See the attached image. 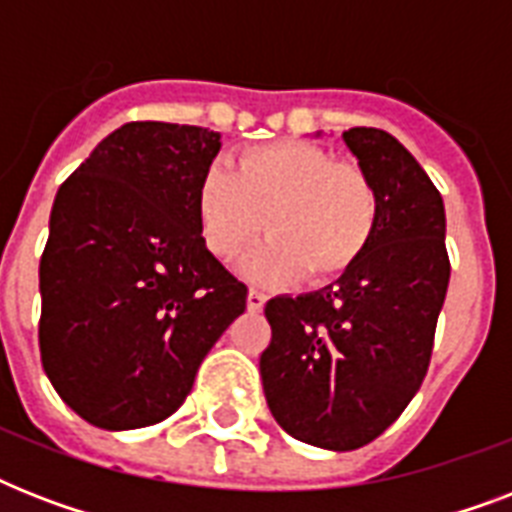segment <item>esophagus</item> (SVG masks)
I'll use <instances>...</instances> for the list:
<instances>
[{"label":"esophagus","instance_id":"esophagus-1","mask_svg":"<svg viewBox=\"0 0 512 512\" xmlns=\"http://www.w3.org/2000/svg\"><path fill=\"white\" fill-rule=\"evenodd\" d=\"M263 305H265V295L263 292H257V289H249V295H247V308L252 313L255 311H263Z\"/></svg>","mask_w":512,"mask_h":512}]
</instances>
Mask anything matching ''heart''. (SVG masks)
<instances>
[{
    "mask_svg": "<svg viewBox=\"0 0 512 512\" xmlns=\"http://www.w3.org/2000/svg\"><path fill=\"white\" fill-rule=\"evenodd\" d=\"M196 220L207 249L231 263L268 231L244 271L257 281L303 273L321 284L364 255L380 220L372 180L350 162H332L305 140H273L244 148L233 172L212 164L196 188Z\"/></svg>",
    "mask_w": 512,
    "mask_h": 512,
    "instance_id": "heart-1",
    "label": "heart"
}]
</instances>
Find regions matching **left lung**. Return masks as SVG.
<instances>
[{
	"label": "left lung",
	"instance_id": "8db88e82",
	"mask_svg": "<svg viewBox=\"0 0 512 512\" xmlns=\"http://www.w3.org/2000/svg\"><path fill=\"white\" fill-rule=\"evenodd\" d=\"M342 140L377 191V231L335 284L268 300L260 356L273 420L332 452L374 441L420 390L452 273L444 199L417 159L374 127Z\"/></svg>",
	"mask_w": 512,
	"mask_h": 512
}]
</instances>
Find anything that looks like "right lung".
Returning <instances> with one entry per match:
<instances>
[{
	"label": "right lung",
	"instance_id": "1",
	"mask_svg": "<svg viewBox=\"0 0 512 512\" xmlns=\"http://www.w3.org/2000/svg\"><path fill=\"white\" fill-rule=\"evenodd\" d=\"M220 132L130 122L60 185L39 263V350L58 396L103 430L167 420L247 287L201 239L196 188Z\"/></svg>",
	"mask_w": 512,
	"mask_h": 512
}]
</instances>
